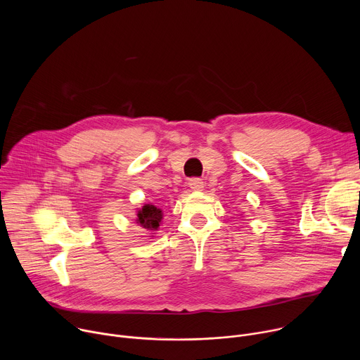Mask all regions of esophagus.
Returning a JSON list of instances; mask_svg holds the SVG:
<instances>
[{"label":"esophagus","instance_id":"esophagus-1","mask_svg":"<svg viewBox=\"0 0 360 360\" xmlns=\"http://www.w3.org/2000/svg\"><path fill=\"white\" fill-rule=\"evenodd\" d=\"M203 186H205V184H203L202 179H199V178H192V179H189V188H191L192 191L199 192V191L203 189Z\"/></svg>","mask_w":360,"mask_h":360}]
</instances>
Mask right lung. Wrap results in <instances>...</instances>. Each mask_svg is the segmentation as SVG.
I'll use <instances>...</instances> for the list:
<instances>
[{
	"instance_id": "right-lung-1",
	"label": "right lung",
	"mask_w": 360,
	"mask_h": 360,
	"mask_svg": "<svg viewBox=\"0 0 360 360\" xmlns=\"http://www.w3.org/2000/svg\"><path fill=\"white\" fill-rule=\"evenodd\" d=\"M162 211L157 208L155 205H143V207L136 214V224L149 232H155L160 228L162 221Z\"/></svg>"
}]
</instances>
